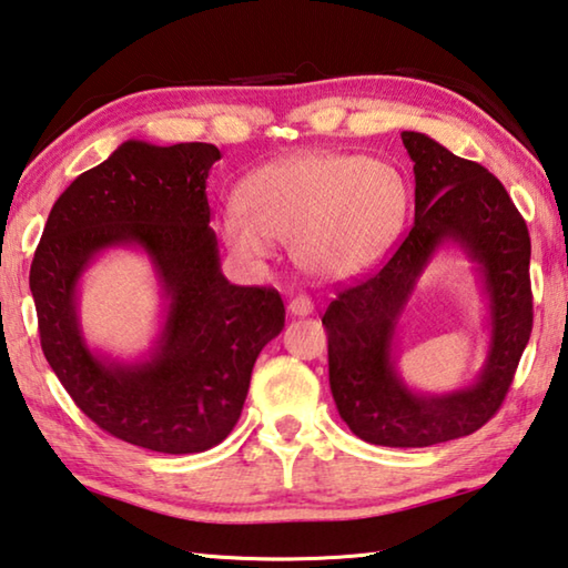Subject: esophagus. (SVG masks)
I'll return each instance as SVG.
<instances>
[{"mask_svg": "<svg viewBox=\"0 0 568 568\" xmlns=\"http://www.w3.org/2000/svg\"><path fill=\"white\" fill-rule=\"evenodd\" d=\"M287 313L293 315V318H305V315L313 313V303L307 295H295L291 303H287Z\"/></svg>", "mask_w": 568, "mask_h": 568, "instance_id": "esophagus-1", "label": "esophagus"}]
</instances>
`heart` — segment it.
Segmentation results:
<instances>
[{
    "label": "heart",
    "instance_id": "heart-1",
    "mask_svg": "<svg viewBox=\"0 0 568 568\" xmlns=\"http://www.w3.org/2000/svg\"><path fill=\"white\" fill-rule=\"evenodd\" d=\"M406 210L398 168L348 152H303L257 170L243 187V207L227 205L220 230L243 263L267 261L281 240L305 273L348 281L388 253Z\"/></svg>",
    "mask_w": 568,
    "mask_h": 568
}]
</instances>
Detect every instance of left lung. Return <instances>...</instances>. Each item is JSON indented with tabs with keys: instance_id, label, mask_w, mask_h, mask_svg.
I'll return each instance as SVG.
<instances>
[{
	"instance_id": "1",
	"label": "left lung",
	"mask_w": 568,
	"mask_h": 568,
	"mask_svg": "<svg viewBox=\"0 0 568 568\" xmlns=\"http://www.w3.org/2000/svg\"><path fill=\"white\" fill-rule=\"evenodd\" d=\"M416 175V217L376 273L335 297L328 331L331 393L341 418L373 446L423 448L470 436L511 386L534 325L531 237L491 172L423 132H403ZM456 246L475 265L487 305L489 348L477 378L448 394H420L397 371L399 318L438 248Z\"/></svg>"
}]
</instances>
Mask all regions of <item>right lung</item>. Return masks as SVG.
<instances>
[{"label":"right lung","instance_id":"1","mask_svg":"<svg viewBox=\"0 0 568 568\" xmlns=\"http://www.w3.org/2000/svg\"><path fill=\"white\" fill-rule=\"evenodd\" d=\"M217 160L207 142H122L57 197L30 271L64 390L102 430L158 454H203L233 430L257 355L285 325L281 295L220 267L205 192ZM112 248L145 254L161 287V328L138 359L94 349L81 331V277Z\"/></svg>","mask_w":568,"mask_h":568}]
</instances>
